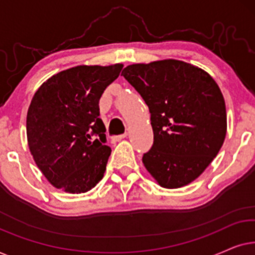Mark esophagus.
Segmentation results:
<instances>
[{"label": "esophagus", "instance_id": "1", "mask_svg": "<svg viewBox=\"0 0 255 255\" xmlns=\"http://www.w3.org/2000/svg\"><path fill=\"white\" fill-rule=\"evenodd\" d=\"M127 135H128V133H124V134H120V135H116V137H115V140L120 141V140H122V139L127 138Z\"/></svg>", "mask_w": 255, "mask_h": 255}]
</instances>
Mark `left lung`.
I'll return each mask as SVG.
<instances>
[{
	"label": "left lung",
	"mask_w": 255,
	"mask_h": 255,
	"mask_svg": "<svg viewBox=\"0 0 255 255\" xmlns=\"http://www.w3.org/2000/svg\"><path fill=\"white\" fill-rule=\"evenodd\" d=\"M122 75L151 113L154 141L142 156L145 168L167 189L193 182L218 154L226 135L218 85L202 68L175 59L130 65Z\"/></svg>",
	"instance_id": "8db88e82"
}]
</instances>
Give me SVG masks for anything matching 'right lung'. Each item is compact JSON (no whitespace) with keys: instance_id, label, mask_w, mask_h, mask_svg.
<instances>
[{"instance_id":"add662e5","label":"right lung","mask_w":255,"mask_h":255,"mask_svg":"<svg viewBox=\"0 0 255 255\" xmlns=\"http://www.w3.org/2000/svg\"><path fill=\"white\" fill-rule=\"evenodd\" d=\"M122 68V64L76 66L51 76L33 95L27 144L38 168L58 189L81 194L102 180L111 148L99 102Z\"/></svg>"}]
</instances>
